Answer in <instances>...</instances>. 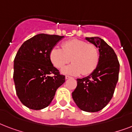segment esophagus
Listing matches in <instances>:
<instances>
[{"label":"esophagus","mask_w":132,"mask_h":132,"mask_svg":"<svg viewBox=\"0 0 132 132\" xmlns=\"http://www.w3.org/2000/svg\"><path fill=\"white\" fill-rule=\"evenodd\" d=\"M70 78H71V77L68 76V75H66V76L65 77V79H70Z\"/></svg>","instance_id":"obj_1"}]
</instances>
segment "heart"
Listing matches in <instances>:
<instances>
[{
  "instance_id": "1",
  "label": "heart",
  "mask_w": 132,
  "mask_h": 132,
  "mask_svg": "<svg viewBox=\"0 0 132 132\" xmlns=\"http://www.w3.org/2000/svg\"><path fill=\"white\" fill-rule=\"evenodd\" d=\"M50 58L55 67L61 68L70 61L72 64L62 68V72L70 75H88L98 66L99 53L92 44L78 39L68 40L62 44V48L55 47L51 50Z\"/></svg>"
}]
</instances>
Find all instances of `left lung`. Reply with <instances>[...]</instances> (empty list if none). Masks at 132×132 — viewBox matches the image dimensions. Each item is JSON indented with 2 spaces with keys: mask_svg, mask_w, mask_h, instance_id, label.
<instances>
[{
  "mask_svg": "<svg viewBox=\"0 0 132 132\" xmlns=\"http://www.w3.org/2000/svg\"><path fill=\"white\" fill-rule=\"evenodd\" d=\"M98 48L99 62L88 77L77 79L72 97L79 108L88 112L101 110L112 99L119 80L120 64L114 51L98 37L86 38Z\"/></svg>",
  "mask_w": 132,
  "mask_h": 132,
  "instance_id": "obj_1",
  "label": "left lung"
}]
</instances>
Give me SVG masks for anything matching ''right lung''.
<instances>
[{
	"label": "right lung",
	"instance_id": "1",
	"mask_svg": "<svg viewBox=\"0 0 132 132\" xmlns=\"http://www.w3.org/2000/svg\"><path fill=\"white\" fill-rule=\"evenodd\" d=\"M64 38L38 34L24 42L17 52L13 63L15 91L29 109L39 110L48 106L56 90L65 82V76L60 74L50 58L51 50Z\"/></svg>",
	"mask_w": 132,
	"mask_h": 132
}]
</instances>
